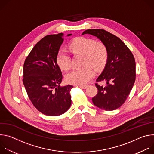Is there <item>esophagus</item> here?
Segmentation results:
<instances>
[{
  "instance_id": "1",
  "label": "esophagus",
  "mask_w": 154,
  "mask_h": 154,
  "mask_svg": "<svg viewBox=\"0 0 154 154\" xmlns=\"http://www.w3.org/2000/svg\"><path fill=\"white\" fill-rule=\"evenodd\" d=\"M80 88H83V89H86V88L88 86V85H80L79 86Z\"/></svg>"
}]
</instances>
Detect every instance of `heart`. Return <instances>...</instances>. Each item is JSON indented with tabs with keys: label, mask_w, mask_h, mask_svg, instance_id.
Returning a JSON list of instances; mask_svg holds the SVG:
<instances>
[{
	"label": "heart",
	"mask_w": 154,
	"mask_h": 154,
	"mask_svg": "<svg viewBox=\"0 0 154 154\" xmlns=\"http://www.w3.org/2000/svg\"><path fill=\"white\" fill-rule=\"evenodd\" d=\"M69 51L73 54L84 55V67L74 69L66 75V80L70 84L83 85L89 82L94 75L93 69L87 65L91 66L96 70L101 69L105 64L108 58V51L104 44L96 41L94 39L85 37L75 38L68 46ZM57 62L60 68L68 71L71 68V58L69 54L64 49L58 51Z\"/></svg>",
	"instance_id": "1"
}]
</instances>
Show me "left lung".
I'll return each mask as SVG.
<instances>
[{
  "instance_id": "left-lung-1",
  "label": "left lung",
  "mask_w": 154,
  "mask_h": 154,
  "mask_svg": "<svg viewBox=\"0 0 154 154\" xmlns=\"http://www.w3.org/2000/svg\"><path fill=\"white\" fill-rule=\"evenodd\" d=\"M97 37L106 47L108 58L104 69L96 82L105 81V86L95 85L98 93L93 99L94 105L106 111L120 107L129 95L136 78L134 57L127 46L116 36L103 29H89L82 35Z\"/></svg>"
}]
</instances>
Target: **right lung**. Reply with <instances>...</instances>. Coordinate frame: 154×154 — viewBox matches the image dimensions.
<instances>
[{"label":"right lung","instance_id":"1","mask_svg":"<svg viewBox=\"0 0 154 154\" xmlns=\"http://www.w3.org/2000/svg\"><path fill=\"white\" fill-rule=\"evenodd\" d=\"M63 36L60 33L42 38L24 64L23 83L30 100L38 111L51 116L63 114L71 105L70 91L73 86H60L63 76L57 62Z\"/></svg>","mask_w":154,"mask_h":154}]
</instances>
